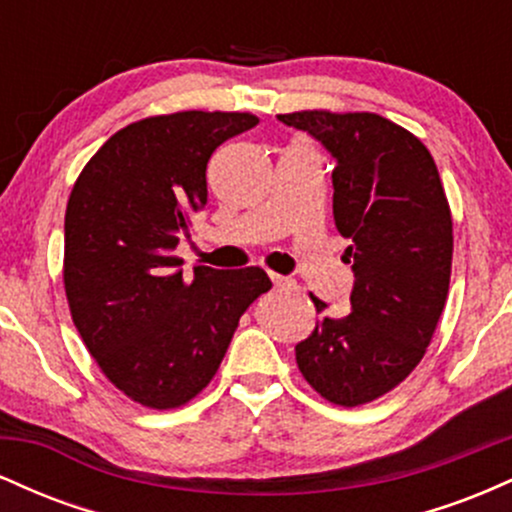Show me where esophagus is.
Returning <instances> with one entry per match:
<instances>
[{"label":"esophagus","instance_id":"esophagus-1","mask_svg":"<svg viewBox=\"0 0 512 512\" xmlns=\"http://www.w3.org/2000/svg\"><path fill=\"white\" fill-rule=\"evenodd\" d=\"M269 276H272L274 289H296V281L289 279V276H281V274H269Z\"/></svg>","mask_w":512,"mask_h":512}]
</instances>
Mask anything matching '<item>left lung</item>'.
I'll return each instance as SVG.
<instances>
[{"instance_id": "left-lung-1", "label": "left lung", "mask_w": 512, "mask_h": 512, "mask_svg": "<svg viewBox=\"0 0 512 512\" xmlns=\"http://www.w3.org/2000/svg\"><path fill=\"white\" fill-rule=\"evenodd\" d=\"M279 120L337 161L332 211L356 276L351 313L320 317L296 363L317 395L358 407L395 390L431 344L450 289V204L421 139L387 117L298 110Z\"/></svg>"}]
</instances>
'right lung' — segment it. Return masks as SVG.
<instances>
[{"label": "right lung", "instance_id": "add662e5", "mask_svg": "<svg viewBox=\"0 0 512 512\" xmlns=\"http://www.w3.org/2000/svg\"><path fill=\"white\" fill-rule=\"evenodd\" d=\"M250 113L182 110L122 127L76 178L64 214V291L88 354L122 395L178 409L219 370L240 315L272 289L264 269H178L207 204V163Z\"/></svg>", "mask_w": 512, "mask_h": 512}]
</instances>
